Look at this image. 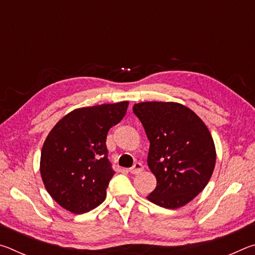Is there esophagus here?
<instances>
[{"instance_id":"esophagus-1","label":"esophagus","mask_w":255,"mask_h":255,"mask_svg":"<svg viewBox=\"0 0 255 255\" xmlns=\"http://www.w3.org/2000/svg\"><path fill=\"white\" fill-rule=\"evenodd\" d=\"M144 170V165L141 163H135L133 164V166L132 167H130V169H129V172H130L131 174H138V173H140L141 171Z\"/></svg>"}]
</instances>
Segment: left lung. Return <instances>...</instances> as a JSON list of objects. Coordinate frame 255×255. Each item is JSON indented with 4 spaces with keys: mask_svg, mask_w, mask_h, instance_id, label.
<instances>
[{
    "mask_svg": "<svg viewBox=\"0 0 255 255\" xmlns=\"http://www.w3.org/2000/svg\"><path fill=\"white\" fill-rule=\"evenodd\" d=\"M132 110L150 143L147 164L157 181L147 199L167 209L187 205L214 172L216 149L208 128L176 102H140Z\"/></svg>",
    "mask_w": 255,
    "mask_h": 255,
    "instance_id": "obj_1",
    "label": "left lung"
}]
</instances>
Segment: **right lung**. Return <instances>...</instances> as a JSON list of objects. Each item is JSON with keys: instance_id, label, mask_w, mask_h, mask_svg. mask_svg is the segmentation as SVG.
Wrapping results in <instances>:
<instances>
[{"instance_id": "right-lung-1", "label": "right lung", "mask_w": 255, "mask_h": 255, "mask_svg": "<svg viewBox=\"0 0 255 255\" xmlns=\"http://www.w3.org/2000/svg\"><path fill=\"white\" fill-rule=\"evenodd\" d=\"M129 102L75 109L55 125L41 149L40 174L51 198L73 214L106 199L115 174L106 145L109 129L122 122Z\"/></svg>"}]
</instances>
